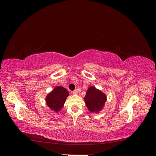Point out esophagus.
Returning <instances> with one entry per match:
<instances>
[{
    "mask_svg": "<svg viewBox=\"0 0 156 156\" xmlns=\"http://www.w3.org/2000/svg\"><path fill=\"white\" fill-rule=\"evenodd\" d=\"M73 94H77V90H73Z\"/></svg>",
    "mask_w": 156,
    "mask_h": 156,
    "instance_id": "obj_1",
    "label": "esophagus"
}]
</instances>
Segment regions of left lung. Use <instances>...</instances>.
Segmentation results:
<instances>
[{
  "mask_svg": "<svg viewBox=\"0 0 156 156\" xmlns=\"http://www.w3.org/2000/svg\"><path fill=\"white\" fill-rule=\"evenodd\" d=\"M107 100L104 93L94 87H90L84 96V101L90 112H97L101 110Z\"/></svg>",
  "mask_w": 156,
  "mask_h": 156,
  "instance_id": "8db88e82",
  "label": "left lung"
}]
</instances>
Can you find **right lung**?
Masks as SVG:
<instances>
[{
	"label": "right lung",
	"instance_id": "obj_1",
	"mask_svg": "<svg viewBox=\"0 0 156 156\" xmlns=\"http://www.w3.org/2000/svg\"><path fill=\"white\" fill-rule=\"evenodd\" d=\"M69 96V92L66 88L62 87H56L46 97V103L48 106L55 111H59Z\"/></svg>",
	"mask_w": 156,
	"mask_h": 156
}]
</instances>
